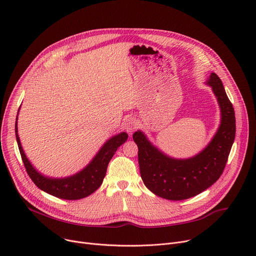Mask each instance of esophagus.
<instances>
[{"label": "esophagus", "mask_w": 256, "mask_h": 256, "mask_svg": "<svg viewBox=\"0 0 256 256\" xmlns=\"http://www.w3.org/2000/svg\"><path fill=\"white\" fill-rule=\"evenodd\" d=\"M124 130H126L128 134H132L134 130H135L138 128V124H137L136 119H134V118H132V117L126 119L124 122Z\"/></svg>", "instance_id": "esophagus-1"}]
</instances>
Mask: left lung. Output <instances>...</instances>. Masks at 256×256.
<instances>
[{
	"label": "left lung",
	"mask_w": 256,
	"mask_h": 256,
	"mask_svg": "<svg viewBox=\"0 0 256 256\" xmlns=\"http://www.w3.org/2000/svg\"><path fill=\"white\" fill-rule=\"evenodd\" d=\"M216 96L220 126L204 148L188 158H171L154 146L141 130L134 132L138 146L141 178L148 190L168 200L194 197L216 182L227 163L236 137V116L220 78L212 72L206 82Z\"/></svg>",
	"instance_id": "obj_1"
}]
</instances>
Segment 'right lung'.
<instances>
[{
    "label": "right lung",
    "mask_w": 256,
    "mask_h": 256,
    "mask_svg": "<svg viewBox=\"0 0 256 256\" xmlns=\"http://www.w3.org/2000/svg\"><path fill=\"white\" fill-rule=\"evenodd\" d=\"M18 132L16 116V136L18 150L26 173L29 174V176L31 178L33 182L40 190L44 191L46 193L66 200H76L85 198L98 189L106 176V168L112 156L116 152L118 147L120 145H122L128 137V134L124 132L113 136L102 146V148L85 168L76 172L72 176L54 178L44 176V174L37 171L35 167H33V165L31 164L28 158H26L22 150Z\"/></svg>",
    "instance_id": "1"
}]
</instances>
